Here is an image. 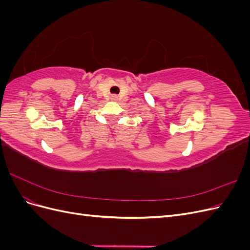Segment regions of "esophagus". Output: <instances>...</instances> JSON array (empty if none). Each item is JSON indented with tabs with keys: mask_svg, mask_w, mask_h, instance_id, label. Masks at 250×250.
Returning a JSON list of instances; mask_svg holds the SVG:
<instances>
[{
	"mask_svg": "<svg viewBox=\"0 0 250 250\" xmlns=\"http://www.w3.org/2000/svg\"><path fill=\"white\" fill-rule=\"evenodd\" d=\"M118 97L117 96H112V100H117Z\"/></svg>",
	"mask_w": 250,
	"mask_h": 250,
	"instance_id": "34e87169",
	"label": "esophagus"
}]
</instances>
